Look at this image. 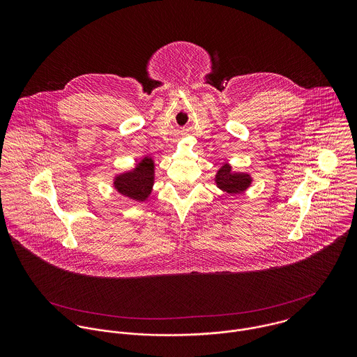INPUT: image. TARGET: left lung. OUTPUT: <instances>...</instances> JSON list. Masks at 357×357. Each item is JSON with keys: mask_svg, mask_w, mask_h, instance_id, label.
I'll return each instance as SVG.
<instances>
[{"mask_svg": "<svg viewBox=\"0 0 357 357\" xmlns=\"http://www.w3.org/2000/svg\"><path fill=\"white\" fill-rule=\"evenodd\" d=\"M215 183L218 188H221L227 194H239L252 184V177L246 173H232L231 166L224 165L217 172Z\"/></svg>", "mask_w": 357, "mask_h": 357, "instance_id": "left-lung-1", "label": "left lung"}]
</instances>
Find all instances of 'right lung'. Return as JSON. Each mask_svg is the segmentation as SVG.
Returning a JSON list of instances; mask_svg holds the SVG:
<instances>
[{"label":"right lung","mask_w":357,"mask_h":357,"mask_svg":"<svg viewBox=\"0 0 357 357\" xmlns=\"http://www.w3.org/2000/svg\"><path fill=\"white\" fill-rule=\"evenodd\" d=\"M153 184V162L144 158L132 172L118 176L114 185L118 192L135 201H146L151 194Z\"/></svg>","instance_id":"add662e5"}]
</instances>
